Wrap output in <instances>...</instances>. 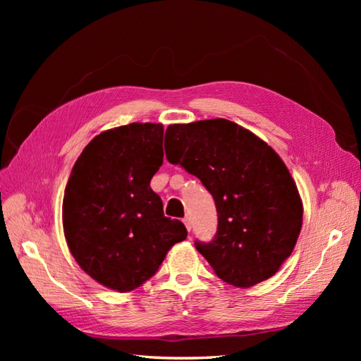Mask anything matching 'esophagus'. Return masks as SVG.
<instances>
[{"label":"esophagus","mask_w":361,"mask_h":361,"mask_svg":"<svg viewBox=\"0 0 361 361\" xmlns=\"http://www.w3.org/2000/svg\"><path fill=\"white\" fill-rule=\"evenodd\" d=\"M183 224H185V227L188 228V231H191L192 223H191V218H190V216H185V218H183Z\"/></svg>","instance_id":"1"}]
</instances>
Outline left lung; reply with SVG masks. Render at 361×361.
Masks as SVG:
<instances>
[{
  "mask_svg": "<svg viewBox=\"0 0 361 361\" xmlns=\"http://www.w3.org/2000/svg\"><path fill=\"white\" fill-rule=\"evenodd\" d=\"M164 147L169 162L199 178L215 200V238L195 241L215 274L236 288L274 276L302 226L298 188L277 152L226 118L170 125Z\"/></svg>",
  "mask_w": 361,
  "mask_h": 361,
  "instance_id": "1",
  "label": "left lung"
}]
</instances>
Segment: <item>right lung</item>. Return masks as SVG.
I'll use <instances>...</instances> for the list:
<instances>
[{"instance_id": "add662e5", "label": "right lung", "mask_w": 361, "mask_h": 361, "mask_svg": "<svg viewBox=\"0 0 361 361\" xmlns=\"http://www.w3.org/2000/svg\"><path fill=\"white\" fill-rule=\"evenodd\" d=\"M161 123L108 129L85 146L63 199V228L76 264L102 286L129 292L158 271L169 250L187 238L164 216L150 179L162 166Z\"/></svg>"}]
</instances>
